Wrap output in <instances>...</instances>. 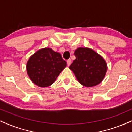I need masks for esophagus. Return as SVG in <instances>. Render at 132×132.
Masks as SVG:
<instances>
[{
	"instance_id": "esophagus-1",
	"label": "esophagus",
	"mask_w": 132,
	"mask_h": 132,
	"mask_svg": "<svg viewBox=\"0 0 132 132\" xmlns=\"http://www.w3.org/2000/svg\"><path fill=\"white\" fill-rule=\"evenodd\" d=\"M67 63L68 66L70 65V64L71 63V60L70 59H68L67 61Z\"/></svg>"
}]
</instances>
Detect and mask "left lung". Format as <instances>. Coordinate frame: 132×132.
Segmentation results:
<instances>
[{"instance_id":"1","label":"left lung","mask_w":132,"mask_h":132,"mask_svg":"<svg viewBox=\"0 0 132 132\" xmlns=\"http://www.w3.org/2000/svg\"><path fill=\"white\" fill-rule=\"evenodd\" d=\"M76 59L69 67L78 81L86 87H92L102 82L107 70L106 63L92 50L79 48L75 51Z\"/></svg>"}]
</instances>
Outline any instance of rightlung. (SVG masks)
<instances>
[{"mask_svg": "<svg viewBox=\"0 0 132 132\" xmlns=\"http://www.w3.org/2000/svg\"><path fill=\"white\" fill-rule=\"evenodd\" d=\"M66 65L61 54L51 48H43L29 59L27 72L34 84L40 87H48L56 81Z\"/></svg>", "mask_w": 132, "mask_h": 132, "instance_id": "1", "label": "right lung"}]
</instances>
